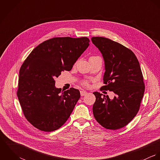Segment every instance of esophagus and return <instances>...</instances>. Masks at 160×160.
<instances>
[{"label": "esophagus", "instance_id": "34e87169", "mask_svg": "<svg viewBox=\"0 0 160 160\" xmlns=\"http://www.w3.org/2000/svg\"><path fill=\"white\" fill-rule=\"evenodd\" d=\"M80 93H81V96H84V95H87L88 92L82 90V91H80Z\"/></svg>", "mask_w": 160, "mask_h": 160}]
</instances>
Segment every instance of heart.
<instances>
[{
	"label": "heart",
	"instance_id": "heart-1",
	"mask_svg": "<svg viewBox=\"0 0 160 160\" xmlns=\"http://www.w3.org/2000/svg\"><path fill=\"white\" fill-rule=\"evenodd\" d=\"M82 84L84 86H86V87H88L89 86V83L87 81H84L82 82Z\"/></svg>",
	"mask_w": 160,
	"mask_h": 160
}]
</instances>
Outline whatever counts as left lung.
<instances>
[{
  "instance_id": "left-lung-1",
  "label": "left lung",
  "mask_w": 160,
  "mask_h": 160,
  "mask_svg": "<svg viewBox=\"0 0 160 160\" xmlns=\"http://www.w3.org/2000/svg\"><path fill=\"white\" fill-rule=\"evenodd\" d=\"M92 43L101 52L105 72L101 89L116 94L108 95L93 92L96 100L93 114L103 128L116 130L124 128L136 116L145 91L139 62L129 48L110 39L93 37Z\"/></svg>"
}]
</instances>
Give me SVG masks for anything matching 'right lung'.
<instances>
[{"mask_svg":"<svg viewBox=\"0 0 160 160\" xmlns=\"http://www.w3.org/2000/svg\"><path fill=\"white\" fill-rule=\"evenodd\" d=\"M86 37L53 38L37 46L24 61L17 96L26 119L37 129L51 132L68 119L80 98L78 89L62 92L55 79L70 71L89 46Z\"/></svg>","mask_w":160,"mask_h":160,"instance_id":"1","label":"right lung"}]
</instances>
